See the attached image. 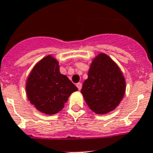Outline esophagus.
Masks as SVG:
<instances>
[{
    "mask_svg": "<svg viewBox=\"0 0 153 153\" xmlns=\"http://www.w3.org/2000/svg\"><path fill=\"white\" fill-rule=\"evenodd\" d=\"M76 86L78 87L79 90H80V89H82V83H81V82H79V83H77V84H76Z\"/></svg>",
    "mask_w": 153,
    "mask_h": 153,
    "instance_id": "esophagus-1",
    "label": "esophagus"
}]
</instances>
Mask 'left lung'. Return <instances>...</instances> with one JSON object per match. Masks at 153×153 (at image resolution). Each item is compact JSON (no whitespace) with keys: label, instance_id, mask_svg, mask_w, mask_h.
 <instances>
[{"label":"left lung","instance_id":"1","mask_svg":"<svg viewBox=\"0 0 153 153\" xmlns=\"http://www.w3.org/2000/svg\"><path fill=\"white\" fill-rule=\"evenodd\" d=\"M125 91L126 81L117 64L105 53L97 56L81 89L89 108L96 114L110 112L120 105Z\"/></svg>","mask_w":153,"mask_h":153}]
</instances>
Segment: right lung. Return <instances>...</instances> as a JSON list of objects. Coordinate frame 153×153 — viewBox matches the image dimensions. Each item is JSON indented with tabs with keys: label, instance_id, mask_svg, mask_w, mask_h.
<instances>
[{
	"label": "right lung",
	"instance_id": "right-lung-1",
	"mask_svg": "<svg viewBox=\"0 0 153 153\" xmlns=\"http://www.w3.org/2000/svg\"><path fill=\"white\" fill-rule=\"evenodd\" d=\"M26 90L28 100L38 111L53 115L63 109L78 88L60 74L58 61L48 55L33 67L27 80Z\"/></svg>",
	"mask_w": 153,
	"mask_h": 153
}]
</instances>
